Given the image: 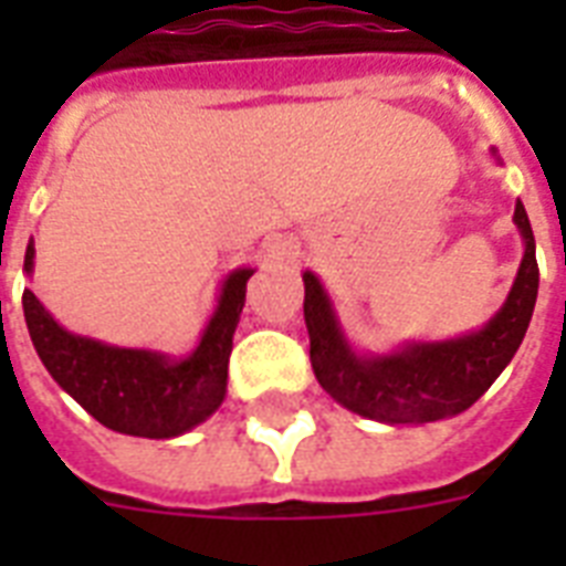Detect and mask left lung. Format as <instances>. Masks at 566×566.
<instances>
[{
	"mask_svg": "<svg viewBox=\"0 0 566 566\" xmlns=\"http://www.w3.org/2000/svg\"><path fill=\"white\" fill-rule=\"evenodd\" d=\"M514 222L526 252L509 300L484 328L452 340L405 344L390 355H358L340 332L332 300L317 275H302L311 367L323 390L349 411L390 426H422L467 411L509 367L535 311L541 273L535 234L523 202L514 208Z\"/></svg>",
	"mask_w": 566,
	"mask_h": 566,
	"instance_id": "left-lung-1",
	"label": "left lung"
}]
</instances>
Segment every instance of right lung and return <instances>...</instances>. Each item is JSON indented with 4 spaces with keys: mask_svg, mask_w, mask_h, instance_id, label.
Listing matches in <instances>:
<instances>
[{
    "mask_svg": "<svg viewBox=\"0 0 566 566\" xmlns=\"http://www.w3.org/2000/svg\"><path fill=\"white\" fill-rule=\"evenodd\" d=\"M25 273L34 270V243L25 249ZM255 270L240 266L222 282L220 302L188 358L153 349H123L57 326L25 287L22 311L40 361L102 426L132 438H179L208 420L226 399L231 337L247 302V282Z\"/></svg>",
    "mask_w": 566,
    "mask_h": 566,
    "instance_id": "1",
    "label": "right lung"
}]
</instances>
